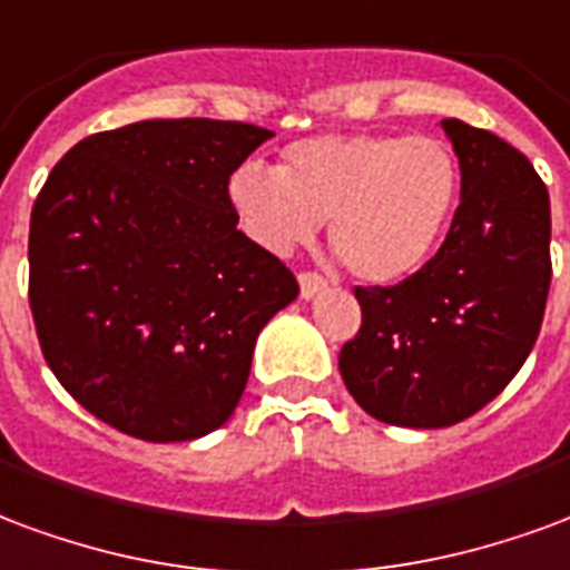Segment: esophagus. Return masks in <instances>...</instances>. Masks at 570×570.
<instances>
[{"instance_id": "obj_1", "label": "esophagus", "mask_w": 570, "mask_h": 570, "mask_svg": "<svg viewBox=\"0 0 570 570\" xmlns=\"http://www.w3.org/2000/svg\"><path fill=\"white\" fill-rule=\"evenodd\" d=\"M327 291V279L318 273H301V297L303 301H313L318 294Z\"/></svg>"}]
</instances>
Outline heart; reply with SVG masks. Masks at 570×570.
<instances>
[{
	"instance_id": "obj_1",
	"label": "heart",
	"mask_w": 570,
	"mask_h": 570,
	"mask_svg": "<svg viewBox=\"0 0 570 570\" xmlns=\"http://www.w3.org/2000/svg\"><path fill=\"white\" fill-rule=\"evenodd\" d=\"M459 160L438 136H313L285 148L282 166H236L227 199L243 230L288 255L331 218V248L352 276L397 282L438 252L459 203Z\"/></svg>"
}]
</instances>
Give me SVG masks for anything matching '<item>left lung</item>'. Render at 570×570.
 <instances>
[{"instance_id": "8db88e82", "label": "left lung", "mask_w": 570, "mask_h": 570, "mask_svg": "<svg viewBox=\"0 0 570 570\" xmlns=\"http://www.w3.org/2000/svg\"><path fill=\"white\" fill-rule=\"evenodd\" d=\"M461 203L438 255L397 285L355 288L361 327L340 373L364 413L446 428L519 373L550 294V194L525 154L459 118L440 120Z\"/></svg>"}]
</instances>
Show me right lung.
I'll return each instance as SVG.
<instances>
[{"instance_id":"add662e5","label":"right lung","mask_w":570,"mask_h":570,"mask_svg":"<svg viewBox=\"0 0 570 570\" xmlns=\"http://www.w3.org/2000/svg\"><path fill=\"white\" fill-rule=\"evenodd\" d=\"M269 136L239 120H139L81 139L39 190L29 309L41 355L106 425L176 443L239 404L261 327L301 291L236 230L227 199Z\"/></svg>"}]
</instances>
